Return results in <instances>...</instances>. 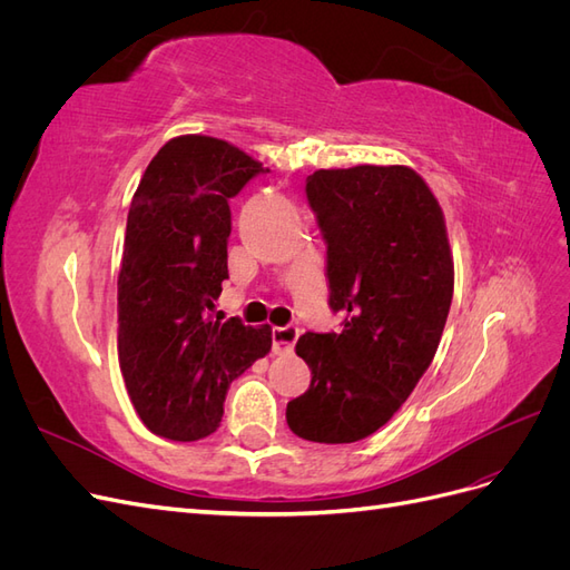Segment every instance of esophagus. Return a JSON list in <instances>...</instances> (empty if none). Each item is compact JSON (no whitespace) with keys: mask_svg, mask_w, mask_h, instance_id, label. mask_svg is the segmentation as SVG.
<instances>
[{"mask_svg":"<svg viewBox=\"0 0 570 570\" xmlns=\"http://www.w3.org/2000/svg\"><path fill=\"white\" fill-rule=\"evenodd\" d=\"M299 337L297 325H285V327H273V352L275 354H289L295 342Z\"/></svg>","mask_w":570,"mask_h":570,"instance_id":"obj_1","label":"esophagus"}]
</instances>
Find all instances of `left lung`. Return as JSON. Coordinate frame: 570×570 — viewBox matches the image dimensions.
<instances>
[{"mask_svg": "<svg viewBox=\"0 0 570 570\" xmlns=\"http://www.w3.org/2000/svg\"><path fill=\"white\" fill-rule=\"evenodd\" d=\"M306 199L327 245V304L344 321L299 337L312 385L285 419L302 440L350 444L383 428L433 364L454 258L440 204L409 166L321 168Z\"/></svg>", "mask_w": 570, "mask_h": 570, "instance_id": "8db88e82", "label": "left lung"}]
</instances>
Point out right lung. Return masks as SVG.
<instances>
[{
  "label": "right lung",
  "mask_w": 570,
  "mask_h": 570,
  "mask_svg": "<svg viewBox=\"0 0 570 570\" xmlns=\"http://www.w3.org/2000/svg\"><path fill=\"white\" fill-rule=\"evenodd\" d=\"M258 174L266 168L230 142L180 135L135 189L118 273V361L154 435H212L230 383L271 352V325L212 321L228 278V199Z\"/></svg>",
  "instance_id": "add662e5"
}]
</instances>
